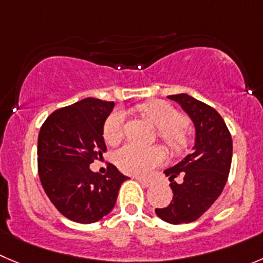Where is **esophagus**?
Returning a JSON list of instances; mask_svg holds the SVG:
<instances>
[{"mask_svg":"<svg viewBox=\"0 0 263 263\" xmlns=\"http://www.w3.org/2000/svg\"><path fill=\"white\" fill-rule=\"evenodd\" d=\"M136 179L142 184V186H144V187L152 186V182L148 181V179H143V178H136Z\"/></svg>","mask_w":263,"mask_h":263,"instance_id":"1","label":"esophagus"}]
</instances>
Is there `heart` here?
Listing matches in <instances>:
<instances>
[{
  "instance_id": "1",
  "label": "heart",
  "mask_w": 263,
  "mask_h": 263,
  "mask_svg": "<svg viewBox=\"0 0 263 263\" xmlns=\"http://www.w3.org/2000/svg\"><path fill=\"white\" fill-rule=\"evenodd\" d=\"M138 111L159 127L160 138L173 151H182L189 143V130L183 124L181 112L165 101H149L138 106ZM125 115L115 111L107 117L103 126V138L109 146H116L124 137ZM165 151L161 147H139L126 144L119 149L115 162L122 172L136 176H147L162 164Z\"/></svg>"
}]
</instances>
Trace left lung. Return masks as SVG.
I'll return each instance as SVG.
<instances>
[{"mask_svg": "<svg viewBox=\"0 0 263 263\" xmlns=\"http://www.w3.org/2000/svg\"><path fill=\"white\" fill-rule=\"evenodd\" d=\"M181 104L196 129L194 151L181 162L165 171L172 182L173 200L157 216L173 224L196 221L218 199L229 178L232 160V138L221 115L189 94L167 97ZM182 175V184L174 178Z\"/></svg>", "mask_w": 263, "mask_h": 263, "instance_id": "obj_1", "label": "left lung"}]
</instances>
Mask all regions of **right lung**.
Instances as JSON below:
<instances>
[{
  "mask_svg": "<svg viewBox=\"0 0 263 263\" xmlns=\"http://www.w3.org/2000/svg\"><path fill=\"white\" fill-rule=\"evenodd\" d=\"M114 106V102L85 98L52 112L40 129V181L52 205L73 222L92 223L107 216L122 182L129 179L112 164L104 176L89 166L107 151L103 125Z\"/></svg>",
  "mask_w": 263,
  "mask_h": 263,
  "instance_id": "1",
  "label": "right lung"
}]
</instances>
